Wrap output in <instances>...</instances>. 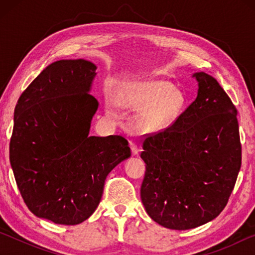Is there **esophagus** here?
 Masks as SVG:
<instances>
[{"label": "esophagus", "instance_id": "1", "mask_svg": "<svg viewBox=\"0 0 255 255\" xmlns=\"http://www.w3.org/2000/svg\"><path fill=\"white\" fill-rule=\"evenodd\" d=\"M130 149H131L132 155H137L138 153H139V148H138L137 144L133 143V141H130Z\"/></svg>", "mask_w": 255, "mask_h": 255}]
</instances>
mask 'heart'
<instances>
[{
  "label": "heart",
  "instance_id": "b5f03b06",
  "mask_svg": "<svg viewBox=\"0 0 255 255\" xmlns=\"http://www.w3.org/2000/svg\"><path fill=\"white\" fill-rule=\"evenodd\" d=\"M184 103L183 93L165 81L145 82L132 89L122 101V105L129 109L144 110L138 123L141 128L149 131L163 130L171 126L183 109Z\"/></svg>",
  "mask_w": 255,
  "mask_h": 255
}]
</instances>
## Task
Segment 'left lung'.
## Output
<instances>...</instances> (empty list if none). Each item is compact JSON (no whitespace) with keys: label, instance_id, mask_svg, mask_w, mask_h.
I'll use <instances>...</instances> for the list:
<instances>
[{"label":"left lung","instance_id":"8db88e82","mask_svg":"<svg viewBox=\"0 0 255 255\" xmlns=\"http://www.w3.org/2000/svg\"><path fill=\"white\" fill-rule=\"evenodd\" d=\"M196 100L167 128L146 136L140 197L149 217L184 231L213 221L227 205L241 169L237 110L204 72Z\"/></svg>","mask_w":255,"mask_h":255}]
</instances>
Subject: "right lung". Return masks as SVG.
I'll return each mask as SVG.
<instances>
[{"label": "right lung", "instance_id": "add662e5", "mask_svg": "<svg viewBox=\"0 0 255 255\" xmlns=\"http://www.w3.org/2000/svg\"><path fill=\"white\" fill-rule=\"evenodd\" d=\"M97 66L62 59L47 66L14 109L10 163L25 205L55 224L77 225L100 204L107 175L130 157L123 136H90L99 107Z\"/></svg>", "mask_w": 255, "mask_h": 255}]
</instances>
